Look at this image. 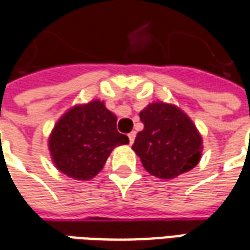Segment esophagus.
<instances>
[{"label": "esophagus", "mask_w": 250, "mask_h": 250, "mask_svg": "<svg viewBox=\"0 0 250 250\" xmlns=\"http://www.w3.org/2000/svg\"><path fill=\"white\" fill-rule=\"evenodd\" d=\"M128 139H130V144H134V139H135V131H131L128 134Z\"/></svg>", "instance_id": "1"}]
</instances>
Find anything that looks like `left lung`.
<instances>
[{"instance_id":"1","label":"left lung","mask_w":250,"mask_h":250,"mask_svg":"<svg viewBox=\"0 0 250 250\" xmlns=\"http://www.w3.org/2000/svg\"><path fill=\"white\" fill-rule=\"evenodd\" d=\"M144 130L132 150L149 174L174 179L194 168L201 159L203 139L190 118L178 106L152 103L139 113Z\"/></svg>"}]
</instances>
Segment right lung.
I'll return each mask as SVG.
<instances>
[{"label": "right lung", "instance_id": "obj_1", "mask_svg": "<svg viewBox=\"0 0 250 250\" xmlns=\"http://www.w3.org/2000/svg\"><path fill=\"white\" fill-rule=\"evenodd\" d=\"M116 122L100 100L65 112L49 137V150L57 169L76 181L94 178L112 150L128 144V137L118 131Z\"/></svg>", "mask_w": 250, "mask_h": 250}]
</instances>
